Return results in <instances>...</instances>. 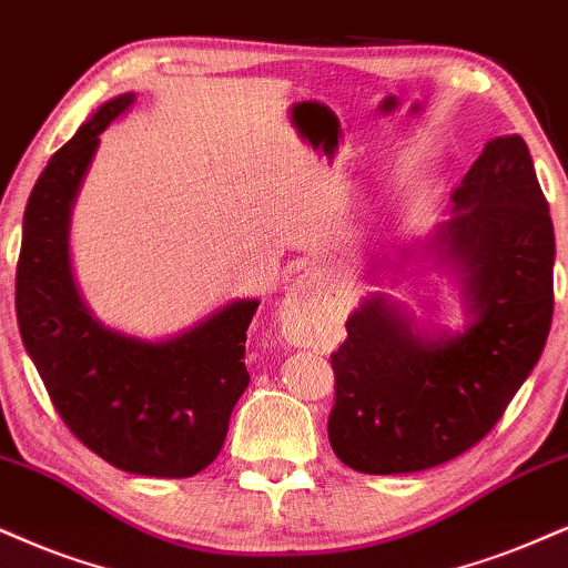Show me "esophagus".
I'll return each instance as SVG.
<instances>
[{
	"mask_svg": "<svg viewBox=\"0 0 568 568\" xmlns=\"http://www.w3.org/2000/svg\"><path fill=\"white\" fill-rule=\"evenodd\" d=\"M282 326L284 334L297 345H313L324 337V321L318 316V307L311 303L303 286H297L282 303Z\"/></svg>",
	"mask_w": 568,
	"mask_h": 568,
	"instance_id": "esophagus-1",
	"label": "esophagus"
}]
</instances>
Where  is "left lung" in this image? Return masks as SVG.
<instances>
[{"instance_id": "left-lung-1", "label": "left lung", "mask_w": 568, "mask_h": 568, "mask_svg": "<svg viewBox=\"0 0 568 568\" xmlns=\"http://www.w3.org/2000/svg\"><path fill=\"white\" fill-rule=\"evenodd\" d=\"M453 202L458 213L434 242L466 273L474 324L432 339L400 307L371 297L332 353L328 443L355 471H424L466 453L493 432L542 355L556 236L527 142H487Z\"/></svg>"}]
</instances>
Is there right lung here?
Wrapping results in <instances>:
<instances>
[{
    "label": "right lung",
    "instance_id": "add662e5",
    "mask_svg": "<svg viewBox=\"0 0 568 568\" xmlns=\"http://www.w3.org/2000/svg\"><path fill=\"white\" fill-rule=\"evenodd\" d=\"M134 102H104L49 160L26 205L16 276L23 345L75 439L129 474L184 479L221 453L250 374L244 342L257 300H240L168 342L97 324L68 263L70 205L100 134Z\"/></svg>",
    "mask_w": 568,
    "mask_h": 568
}]
</instances>
